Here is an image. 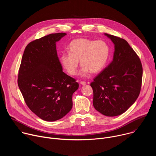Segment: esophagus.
<instances>
[{"instance_id": "34e87169", "label": "esophagus", "mask_w": 156, "mask_h": 156, "mask_svg": "<svg viewBox=\"0 0 156 156\" xmlns=\"http://www.w3.org/2000/svg\"><path fill=\"white\" fill-rule=\"evenodd\" d=\"M80 84H81V85H85V84H86V82H85V81H80Z\"/></svg>"}]
</instances>
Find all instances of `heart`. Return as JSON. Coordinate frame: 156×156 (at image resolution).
Segmentation results:
<instances>
[{"label":"heart","mask_w":156,"mask_h":156,"mask_svg":"<svg viewBox=\"0 0 156 156\" xmlns=\"http://www.w3.org/2000/svg\"><path fill=\"white\" fill-rule=\"evenodd\" d=\"M68 49L69 53L61 54L60 60L66 71L73 76L76 74L79 60L83 66L80 74L86 76L90 72L102 71L110 55V47L103 40L76 39L69 44Z\"/></svg>","instance_id":"1"}]
</instances>
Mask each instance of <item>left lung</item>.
Listing matches in <instances>:
<instances>
[{
	"label": "left lung",
	"mask_w": 156,
	"mask_h": 156,
	"mask_svg": "<svg viewBox=\"0 0 156 156\" xmlns=\"http://www.w3.org/2000/svg\"><path fill=\"white\" fill-rule=\"evenodd\" d=\"M115 45L114 58L91 83L93 105L108 117L122 114L134 103L141 91L143 66L128 42L105 34Z\"/></svg>",
	"instance_id": "left-lung-1"
}]
</instances>
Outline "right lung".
<instances>
[{
  "instance_id": "obj_1",
  "label": "right lung",
  "mask_w": 156,
  "mask_h": 156,
  "mask_svg": "<svg viewBox=\"0 0 156 156\" xmlns=\"http://www.w3.org/2000/svg\"><path fill=\"white\" fill-rule=\"evenodd\" d=\"M65 35L52 33L30 42L18 71V85L26 104L46 121L59 120L70 112L72 95L79 87L62 71L57 56L55 42Z\"/></svg>"
}]
</instances>
